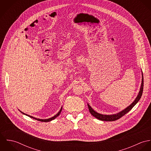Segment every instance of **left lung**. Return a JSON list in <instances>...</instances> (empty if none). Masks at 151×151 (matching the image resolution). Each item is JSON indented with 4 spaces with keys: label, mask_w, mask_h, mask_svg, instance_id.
Returning a JSON list of instances; mask_svg holds the SVG:
<instances>
[{
    "label": "left lung",
    "mask_w": 151,
    "mask_h": 151,
    "mask_svg": "<svg viewBox=\"0 0 151 151\" xmlns=\"http://www.w3.org/2000/svg\"><path fill=\"white\" fill-rule=\"evenodd\" d=\"M143 88H144V77H143V74H142V71L141 85L140 89L139 91L138 94L137 96L136 97V98L135 99V100L133 101V102L131 105H129V106H127L126 109H123V110H122L121 111H120V112H119L117 113L108 115V114H101V113H99L96 112V111H95L92 108H91V106L88 104V109H89V112L95 118L98 119V120H102V121L112 122V121L120 119V117H122V116H123L127 113H128L129 111L131 110V109L133 108L138 103V102L139 101V99L141 98V96L142 95Z\"/></svg>",
    "instance_id": "1"
}]
</instances>
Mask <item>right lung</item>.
<instances>
[{"label":"right lung","instance_id":"obj_1","mask_svg":"<svg viewBox=\"0 0 151 151\" xmlns=\"http://www.w3.org/2000/svg\"><path fill=\"white\" fill-rule=\"evenodd\" d=\"M62 108L60 109V111H59L56 114H55L54 116H53V117H50V118L46 119H41L35 118V117H33V116H30V115H28V114H25V113H24L22 112V111H20V110H20V111L23 114L26 115V116H28V117H31V118H32V119H35V120H37L40 121V122H50V121H52V120H54L55 118H56L58 116H59V114H60L61 111H62Z\"/></svg>","mask_w":151,"mask_h":151}]
</instances>
